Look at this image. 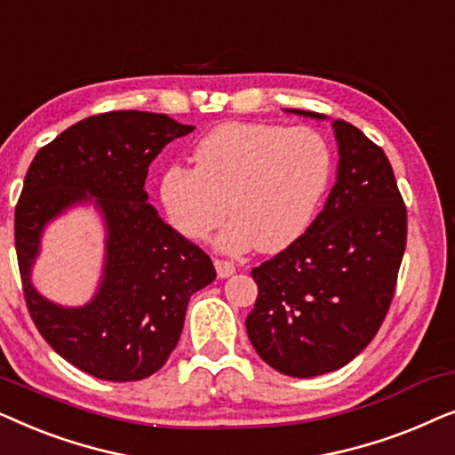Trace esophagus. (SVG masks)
I'll use <instances>...</instances> for the list:
<instances>
[{"mask_svg":"<svg viewBox=\"0 0 455 455\" xmlns=\"http://www.w3.org/2000/svg\"><path fill=\"white\" fill-rule=\"evenodd\" d=\"M215 269H217V275L221 279H226L229 275H234L235 273V265L232 260H223V259H215Z\"/></svg>","mask_w":455,"mask_h":455,"instance_id":"esophagus-1","label":"esophagus"}]
</instances>
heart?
<instances>
[{
  "label": "heart",
  "mask_w": 455,
  "mask_h": 455,
  "mask_svg": "<svg viewBox=\"0 0 455 455\" xmlns=\"http://www.w3.org/2000/svg\"><path fill=\"white\" fill-rule=\"evenodd\" d=\"M192 161L195 170L170 165L161 173L167 221L184 238L201 240L229 209L234 220L217 238L229 252L291 244L313 221L333 170L331 148L316 130L263 122L217 126L195 147Z\"/></svg>",
  "instance_id": "1"
}]
</instances>
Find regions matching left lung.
<instances>
[{
    "mask_svg": "<svg viewBox=\"0 0 455 455\" xmlns=\"http://www.w3.org/2000/svg\"><path fill=\"white\" fill-rule=\"evenodd\" d=\"M323 120V114L291 109ZM338 182L307 232L252 269L246 331L260 358L290 377H316L356 358L387 315L403 251L406 204L387 155L335 120Z\"/></svg>",
    "mask_w": 455,
    "mask_h": 455,
    "instance_id": "obj_1",
    "label": "left lung"
}]
</instances>
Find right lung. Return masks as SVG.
I'll list each match as a JSON object with an SVG mask.
<instances>
[{"instance_id":"obj_1","label":"right lung","mask_w":455,"mask_h":455,"mask_svg":"<svg viewBox=\"0 0 455 455\" xmlns=\"http://www.w3.org/2000/svg\"><path fill=\"white\" fill-rule=\"evenodd\" d=\"M192 130L165 114H97L39 148L24 178L14 242L27 308L47 344L97 379L157 372L178 344L190 296L215 279L209 254L147 203L151 161ZM92 196L108 228L104 279L86 307L64 309L32 288L29 267L44 223Z\"/></svg>"}]
</instances>
